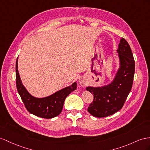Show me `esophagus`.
I'll list each match as a JSON object with an SVG mask.
<instances>
[{"label": "esophagus", "instance_id": "esophagus-1", "mask_svg": "<svg viewBox=\"0 0 150 150\" xmlns=\"http://www.w3.org/2000/svg\"><path fill=\"white\" fill-rule=\"evenodd\" d=\"M79 82L80 83V85H81L82 86H86V82H85V80H84L83 79H80Z\"/></svg>", "mask_w": 150, "mask_h": 150}]
</instances>
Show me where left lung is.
<instances>
[{"label":"left lung","instance_id":"8db88e82","mask_svg":"<svg viewBox=\"0 0 150 150\" xmlns=\"http://www.w3.org/2000/svg\"><path fill=\"white\" fill-rule=\"evenodd\" d=\"M117 52L120 67L113 82L107 86L86 88L94 95L93 101L87 110L96 117H108L120 110L132 89L135 61L131 49L125 38H121Z\"/></svg>","mask_w":150,"mask_h":150}]
</instances>
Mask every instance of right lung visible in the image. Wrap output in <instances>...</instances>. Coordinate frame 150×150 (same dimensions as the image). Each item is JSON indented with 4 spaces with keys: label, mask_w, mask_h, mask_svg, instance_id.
<instances>
[{
    "label": "right lung",
    "mask_w": 150,
    "mask_h": 150,
    "mask_svg": "<svg viewBox=\"0 0 150 150\" xmlns=\"http://www.w3.org/2000/svg\"><path fill=\"white\" fill-rule=\"evenodd\" d=\"M16 83L18 92L26 110L30 113L44 118H52L59 115L62 111L65 99L76 89V83L74 82L71 86L64 88L47 98L33 97L21 83L18 70V59L16 63Z\"/></svg>",
    "instance_id": "obj_1"
}]
</instances>
